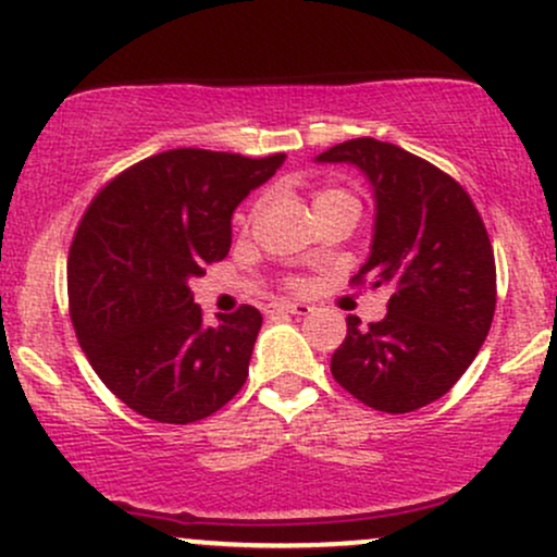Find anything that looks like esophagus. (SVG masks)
<instances>
[{"label": "esophagus", "instance_id": "34e87169", "mask_svg": "<svg viewBox=\"0 0 557 557\" xmlns=\"http://www.w3.org/2000/svg\"><path fill=\"white\" fill-rule=\"evenodd\" d=\"M272 311H285V314L306 317L311 311V306L309 304H296V300H280V304L267 306V314H272Z\"/></svg>", "mask_w": 557, "mask_h": 557}]
</instances>
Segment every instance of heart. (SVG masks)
<instances>
[{
  "label": "heart",
  "mask_w": 557,
  "mask_h": 557,
  "mask_svg": "<svg viewBox=\"0 0 557 557\" xmlns=\"http://www.w3.org/2000/svg\"><path fill=\"white\" fill-rule=\"evenodd\" d=\"M341 194V190H322V194H317V198H314V203L319 201V198H330V196H337Z\"/></svg>",
  "instance_id": "heart-1"
}]
</instances>
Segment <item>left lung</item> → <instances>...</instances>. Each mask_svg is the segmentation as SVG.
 Instances as JSON below:
<instances>
[{
	"label": "left lung",
	"mask_w": 557,
	"mask_h": 557,
	"mask_svg": "<svg viewBox=\"0 0 557 557\" xmlns=\"http://www.w3.org/2000/svg\"><path fill=\"white\" fill-rule=\"evenodd\" d=\"M354 164L369 181L374 230L356 283L387 287V317L348 335L332 376L354 398L408 413L443 395L476 359L495 314V257L466 190L424 159L376 138H354L317 157Z\"/></svg>",
	"instance_id": "8db88e82"
}]
</instances>
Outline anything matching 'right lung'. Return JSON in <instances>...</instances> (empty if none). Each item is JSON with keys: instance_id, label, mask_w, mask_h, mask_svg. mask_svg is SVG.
I'll return each mask as SVG.
<instances>
[{"instance_id": "right-lung-1", "label": "right lung", "mask_w": 557, "mask_h": 557, "mask_svg": "<svg viewBox=\"0 0 557 557\" xmlns=\"http://www.w3.org/2000/svg\"><path fill=\"white\" fill-rule=\"evenodd\" d=\"M285 154L172 149L133 164L94 198L70 246V317L99 380L146 419L212 417L248 376L261 314L203 324L190 280L227 257L233 212Z\"/></svg>"}]
</instances>
